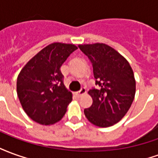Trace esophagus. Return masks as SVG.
Segmentation results:
<instances>
[{
  "label": "esophagus",
  "mask_w": 158,
  "mask_h": 158,
  "mask_svg": "<svg viewBox=\"0 0 158 158\" xmlns=\"http://www.w3.org/2000/svg\"><path fill=\"white\" fill-rule=\"evenodd\" d=\"M85 93H86L85 88H84V87H83V88H81L80 90H79V91H77V92H76V95H77L78 96H81L82 95H85Z\"/></svg>",
  "instance_id": "1"
}]
</instances>
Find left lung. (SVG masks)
<instances>
[{
    "label": "left lung",
    "mask_w": 158,
    "mask_h": 158,
    "mask_svg": "<svg viewBox=\"0 0 158 158\" xmlns=\"http://www.w3.org/2000/svg\"><path fill=\"white\" fill-rule=\"evenodd\" d=\"M93 66L96 85L89 90L92 105L84 111L94 125L106 128L125 116L135 95V79L129 62L116 50L103 43L79 45Z\"/></svg>",
    "instance_id": "1"
}]
</instances>
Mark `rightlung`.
<instances>
[{
	"label": "right lung",
	"mask_w": 158,
	"mask_h": 158,
	"mask_svg": "<svg viewBox=\"0 0 158 158\" xmlns=\"http://www.w3.org/2000/svg\"><path fill=\"white\" fill-rule=\"evenodd\" d=\"M78 47L52 43L27 62L17 79V93L27 115L42 125L58 122L72 101L66 89L61 66Z\"/></svg>",
	"instance_id": "1"
}]
</instances>
